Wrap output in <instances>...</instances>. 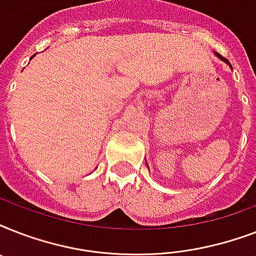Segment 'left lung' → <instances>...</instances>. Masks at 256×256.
Wrapping results in <instances>:
<instances>
[{"instance_id": "1", "label": "left lung", "mask_w": 256, "mask_h": 256, "mask_svg": "<svg viewBox=\"0 0 256 256\" xmlns=\"http://www.w3.org/2000/svg\"><path fill=\"white\" fill-rule=\"evenodd\" d=\"M215 56H216V57H218V58H219V60H222V61H223V62H226L227 65H228V66H230V68H231V64H230V62H228V61H227L226 58H223V57H222V56H220V54H218V53H215ZM231 69H232V68H231Z\"/></svg>"}]
</instances>
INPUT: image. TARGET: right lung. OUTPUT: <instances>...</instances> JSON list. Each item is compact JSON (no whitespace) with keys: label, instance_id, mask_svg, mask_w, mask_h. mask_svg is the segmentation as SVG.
I'll use <instances>...</instances> for the list:
<instances>
[{"label":"right lung","instance_id":"1","mask_svg":"<svg viewBox=\"0 0 256 256\" xmlns=\"http://www.w3.org/2000/svg\"><path fill=\"white\" fill-rule=\"evenodd\" d=\"M33 57H34V56H33ZM33 57H32V58H33Z\"/></svg>","mask_w":256,"mask_h":256}]
</instances>
